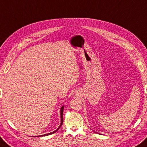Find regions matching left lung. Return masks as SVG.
<instances>
[{
	"label": "left lung",
	"instance_id": "8db88e82",
	"mask_svg": "<svg viewBox=\"0 0 147 147\" xmlns=\"http://www.w3.org/2000/svg\"><path fill=\"white\" fill-rule=\"evenodd\" d=\"M96 133H98V132H96Z\"/></svg>",
	"mask_w": 147,
	"mask_h": 147
}]
</instances>
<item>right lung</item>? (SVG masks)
Returning <instances> with one entry per match:
<instances>
[{
  "mask_svg": "<svg viewBox=\"0 0 147 147\" xmlns=\"http://www.w3.org/2000/svg\"><path fill=\"white\" fill-rule=\"evenodd\" d=\"M63 108H64V105H63L62 107L60 109V120H61V123H60V126L58 127V129L57 130H55V131H53L52 132H50V133H48V134H43V135H40V136H33V137H41V136H49L51 134H53L55 133L57 131V130L60 129V127L62 126V125L63 123Z\"/></svg>",
  "mask_w": 147,
  "mask_h": 147,
  "instance_id": "right-lung-1",
  "label": "right lung"
}]
</instances>
